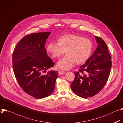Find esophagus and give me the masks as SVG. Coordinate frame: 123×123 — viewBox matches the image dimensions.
Returning a JSON list of instances; mask_svg holds the SVG:
<instances>
[{
	"instance_id": "1",
	"label": "esophagus",
	"mask_w": 123,
	"mask_h": 123,
	"mask_svg": "<svg viewBox=\"0 0 123 123\" xmlns=\"http://www.w3.org/2000/svg\"><path fill=\"white\" fill-rule=\"evenodd\" d=\"M58 73H59V74H60V75H62V74H63L65 73V72L63 71H62V70H59V71H58Z\"/></svg>"
}]
</instances>
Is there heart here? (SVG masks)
<instances>
[{
    "label": "heart",
    "mask_w": 123,
    "mask_h": 123,
    "mask_svg": "<svg viewBox=\"0 0 123 123\" xmlns=\"http://www.w3.org/2000/svg\"><path fill=\"white\" fill-rule=\"evenodd\" d=\"M59 43L52 42L47 45V50L53 58H59L65 52L67 55L57 64L59 68L67 70L72 67L74 62L80 64L89 57L92 43L88 38L73 34H67L60 37Z\"/></svg>",
    "instance_id": "heart-1"
}]
</instances>
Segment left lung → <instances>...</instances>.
Instances as JSON below:
<instances>
[{
  "instance_id": "8db88e82",
  "label": "left lung",
  "mask_w": 123,
  "mask_h": 123,
  "mask_svg": "<svg viewBox=\"0 0 123 123\" xmlns=\"http://www.w3.org/2000/svg\"><path fill=\"white\" fill-rule=\"evenodd\" d=\"M98 46L85 64L75 72L71 88L77 96L88 98L98 93L110 76L112 62L107 46L101 37L95 36Z\"/></svg>"
}]
</instances>
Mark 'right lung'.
Instances as JSON below:
<instances>
[{
    "instance_id": "right-lung-1",
    "label": "right lung",
    "mask_w": 123,
    "mask_h": 123,
    "mask_svg": "<svg viewBox=\"0 0 123 123\" xmlns=\"http://www.w3.org/2000/svg\"><path fill=\"white\" fill-rule=\"evenodd\" d=\"M50 32L27 35L18 43L12 53V68L21 88L32 97L42 99L55 89L57 71L44 72L53 67L54 62L45 48Z\"/></svg>"
}]
</instances>
